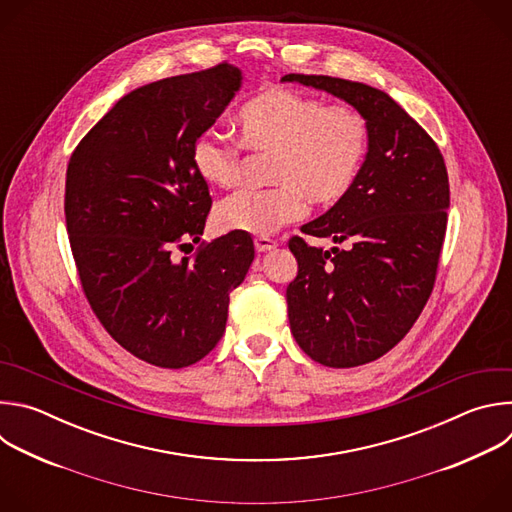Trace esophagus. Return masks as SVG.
<instances>
[{"instance_id":"1","label":"esophagus","mask_w":512,"mask_h":512,"mask_svg":"<svg viewBox=\"0 0 512 512\" xmlns=\"http://www.w3.org/2000/svg\"><path fill=\"white\" fill-rule=\"evenodd\" d=\"M277 247V243L273 239H267V237H255V249L257 253H267V251H273Z\"/></svg>"}]
</instances>
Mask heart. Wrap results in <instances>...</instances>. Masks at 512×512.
Masks as SVG:
<instances>
[{
    "label": "heart",
    "instance_id": "1",
    "mask_svg": "<svg viewBox=\"0 0 512 512\" xmlns=\"http://www.w3.org/2000/svg\"><path fill=\"white\" fill-rule=\"evenodd\" d=\"M247 150L275 154L273 188H245L216 206V225L227 233L269 237L296 223L312 202L330 206L348 196L369 154L371 125L348 105L324 101L289 87H269L235 117ZM196 174L210 186L229 188L241 176V146L214 131L200 133L190 150Z\"/></svg>",
    "mask_w": 512,
    "mask_h": 512
}]
</instances>
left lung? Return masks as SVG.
I'll return each mask as SVG.
<instances>
[{"mask_svg": "<svg viewBox=\"0 0 512 512\" xmlns=\"http://www.w3.org/2000/svg\"><path fill=\"white\" fill-rule=\"evenodd\" d=\"M281 81L326 91L371 125L354 188L302 227L346 249L330 253L291 237L298 275L285 291L300 348L324 367H358L401 342L431 296L448 225V170L435 141L387 93L324 75Z\"/></svg>", "mask_w": 512, "mask_h": 512, "instance_id": "obj_1", "label": "left lung"}]
</instances>
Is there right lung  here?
Wrapping results in <instances>:
<instances>
[{
    "label": "right lung",
    "instance_id": "obj_1",
    "mask_svg": "<svg viewBox=\"0 0 512 512\" xmlns=\"http://www.w3.org/2000/svg\"><path fill=\"white\" fill-rule=\"evenodd\" d=\"M229 62L139 87L81 139L66 170L64 216L85 296L115 342L160 369H184L221 340L251 235L200 242L212 198L190 150L241 87Z\"/></svg>",
    "mask_w": 512,
    "mask_h": 512
}]
</instances>
